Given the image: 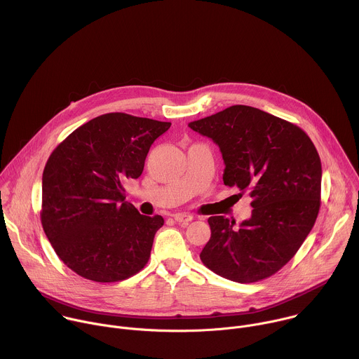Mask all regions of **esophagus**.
<instances>
[{"label":"esophagus","instance_id":"esophagus-1","mask_svg":"<svg viewBox=\"0 0 359 359\" xmlns=\"http://www.w3.org/2000/svg\"><path fill=\"white\" fill-rule=\"evenodd\" d=\"M174 219L178 222V224H188L189 221L194 219V217L191 214H187V212H178L174 215Z\"/></svg>","mask_w":359,"mask_h":359}]
</instances>
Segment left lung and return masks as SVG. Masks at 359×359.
Here are the masks:
<instances>
[{
  "mask_svg": "<svg viewBox=\"0 0 359 359\" xmlns=\"http://www.w3.org/2000/svg\"><path fill=\"white\" fill-rule=\"evenodd\" d=\"M189 127L218 145L224 184L253 199L252 217L238 228L222 215L208 218L211 236L202 262L239 283L269 278L297 253L318 217L322 165L316 148L296 124L245 104Z\"/></svg>",
  "mask_w": 359,
  "mask_h": 359,
  "instance_id": "8db88e82",
  "label": "left lung"
}]
</instances>
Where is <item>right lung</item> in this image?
<instances>
[{
  "instance_id": "1",
  "label": "right lung",
  "mask_w": 359,
  "mask_h": 359,
  "mask_svg": "<svg viewBox=\"0 0 359 359\" xmlns=\"http://www.w3.org/2000/svg\"><path fill=\"white\" fill-rule=\"evenodd\" d=\"M170 126L106 113L53 149L43 172L41 224L55 253L77 275L110 283L147 265L164 219L126 202L124 184L142 174L154 140Z\"/></svg>"
}]
</instances>
